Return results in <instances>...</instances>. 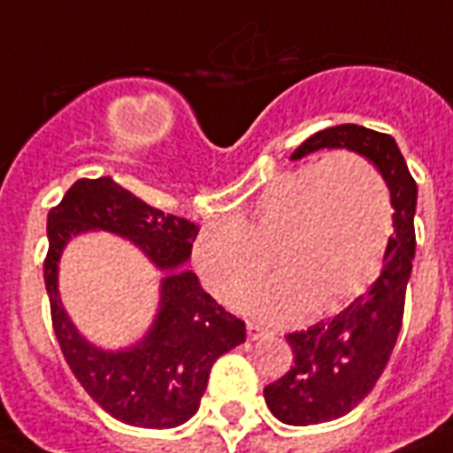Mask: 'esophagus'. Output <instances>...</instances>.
<instances>
[{
    "mask_svg": "<svg viewBox=\"0 0 453 453\" xmlns=\"http://www.w3.org/2000/svg\"><path fill=\"white\" fill-rule=\"evenodd\" d=\"M247 337H250V340H264V337H268V333H265L264 327H258V326H254V323H250V326H247Z\"/></svg>",
    "mask_w": 453,
    "mask_h": 453,
    "instance_id": "1",
    "label": "esophagus"
}]
</instances>
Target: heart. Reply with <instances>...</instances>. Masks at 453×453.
Segmentation results:
<instances>
[{"mask_svg": "<svg viewBox=\"0 0 453 453\" xmlns=\"http://www.w3.org/2000/svg\"><path fill=\"white\" fill-rule=\"evenodd\" d=\"M395 206L385 175L357 151L275 175L234 220L199 233L196 273L220 302L234 303L265 273L275 278L247 299L265 320H292L309 309L327 313L375 278L392 234Z\"/></svg>", "mask_w": 453, "mask_h": 453, "instance_id": "heart-1", "label": "heart"}]
</instances>
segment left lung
<instances>
[{
	"label": "left lung",
	"mask_w": 453,
	"mask_h": 453,
	"mask_svg": "<svg viewBox=\"0 0 453 453\" xmlns=\"http://www.w3.org/2000/svg\"><path fill=\"white\" fill-rule=\"evenodd\" d=\"M319 150H349L378 165L395 206L382 271L365 295L357 296L334 319L289 333L295 364L264 389L265 403L288 426H316L347 416L364 402L385 371L402 330L403 299L416 254V199L418 188L392 134L364 126H334L311 134L292 161Z\"/></svg>",
	"instance_id": "1"
}]
</instances>
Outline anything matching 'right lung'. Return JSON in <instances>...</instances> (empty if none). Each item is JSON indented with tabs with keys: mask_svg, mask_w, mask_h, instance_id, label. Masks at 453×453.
Wrapping results in <instances>:
<instances>
[{
	"mask_svg": "<svg viewBox=\"0 0 453 453\" xmlns=\"http://www.w3.org/2000/svg\"><path fill=\"white\" fill-rule=\"evenodd\" d=\"M85 232H111L133 241L162 271L157 316L130 348L104 350L82 335L58 295V261L65 244ZM199 227L164 213L111 180H78L47 216L50 251L44 285L51 323L65 364L109 416L134 427L165 430L199 409L216 358L247 340V327L216 303L188 271Z\"/></svg>",
	"mask_w": 453,
	"mask_h": 453,
	"instance_id": "right-lung-1",
	"label": "right lung"
}]
</instances>
